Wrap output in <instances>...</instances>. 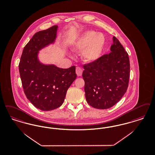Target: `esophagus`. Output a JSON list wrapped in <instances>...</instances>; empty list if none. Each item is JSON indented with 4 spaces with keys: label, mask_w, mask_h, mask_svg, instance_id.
Masks as SVG:
<instances>
[{
    "label": "esophagus",
    "mask_w": 155,
    "mask_h": 155,
    "mask_svg": "<svg viewBox=\"0 0 155 155\" xmlns=\"http://www.w3.org/2000/svg\"><path fill=\"white\" fill-rule=\"evenodd\" d=\"M75 71H76V74L78 76H81L82 74V70L80 67H77L76 68Z\"/></svg>",
    "instance_id": "1"
}]
</instances>
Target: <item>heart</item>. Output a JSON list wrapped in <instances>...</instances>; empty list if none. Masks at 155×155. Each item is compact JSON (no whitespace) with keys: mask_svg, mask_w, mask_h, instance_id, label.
Listing matches in <instances>:
<instances>
[{"mask_svg":"<svg viewBox=\"0 0 155 155\" xmlns=\"http://www.w3.org/2000/svg\"><path fill=\"white\" fill-rule=\"evenodd\" d=\"M105 42V37L102 33L89 31L75 42V47L79 50L84 49L82 52L84 58L88 62H94L101 55Z\"/></svg>","mask_w":155,"mask_h":155,"instance_id":"1","label":"heart"}]
</instances>
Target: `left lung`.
Instances as JSON below:
<instances>
[{"instance_id": "obj_1", "label": "left lung", "mask_w": 155, "mask_h": 155, "mask_svg": "<svg viewBox=\"0 0 155 155\" xmlns=\"http://www.w3.org/2000/svg\"><path fill=\"white\" fill-rule=\"evenodd\" d=\"M111 52L83 66L87 103L93 108L107 109L126 92L130 78L128 54L114 36Z\"/></svg>"}]
</instances>
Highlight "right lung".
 I'll return each mask as SVG.
<instances>
[{"label": "right lung", "instance_id": "obj_1", "mask_svg": "<svg viewBox=\"0 0 155 155\" xmlns=\"http://www.w3.org/2000/svg\"><path fill=\"white\" fill-rule=\"evenodd\" d=\"M58 26L36 33L25 45L19 71L27 99L42 111H51L64 102L67 91L77 78L75 67L59 68L38 59V51L55 42Z\"/></svg>", "mask_w": 155, "mask_h": 155}]
</instances>
